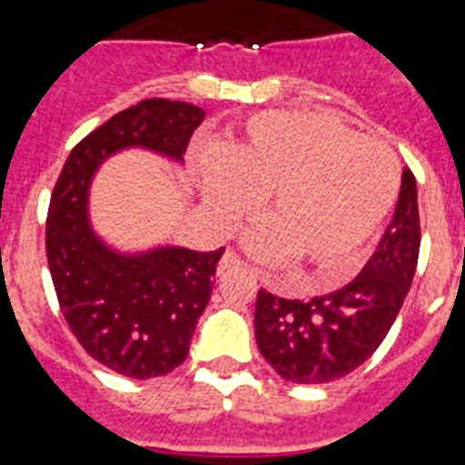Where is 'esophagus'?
<instances>
[{"instance_id":"34e87169","label":"esophagus","mask_w":465,"mask_h":465,"mask_svg":"<svg viewBox=\"0 0 465 465\" xmlns=\"http://www.w3.org/2000/svg\"><path fill=\"white\" fill-rule=\"evenodd\" d=\"M242 266H245V262H242L236 250H227L223 254V259H220V271H236L242 269Z\"/></svg>"}]
</instances>
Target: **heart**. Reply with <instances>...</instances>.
Here are the masks:
<instances>
[{
  "label": "heart",
  "instance_id": "b5f03b06",
  "mask_svg": "<svg viewBox=\"0 0 465 465\" xmlns=\"http://www.w3.org/2000/svg\"><path fill=\"white\" fill-rule=\"evenodd\" d=\"M394 153L317 111H266L224 153L202 160L203 199L224 229L236 227L269 194L271 223L252 248L342 280L371 245L399 196Z\"/></svg>",
  "mask_w": 465,
  "mask_h": 465
}]
</instances>
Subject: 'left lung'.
<instances>
[{
	"instance_id": "8db88e82",
	"label": "left lung",
	"mask_w": 465,
	"mask_h": 465,
	"mask_svg": "<svg viewBox=\"0 0 465 465\" xmlns=\"http://www.w3.org/2000/svg\"><path fill=\"white\" fill-rule=\"evenodd\" d=\"M420 206L412 171L403 169L394 220L361 273L311 301L257 292L254 338L280 378L322 384L345 378L380 347L399 315L420 257Z\"/></svg>"
}]
</instances>
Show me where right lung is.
Masks as SVG:
<instances>
[{"mask_svg":"<svg viewBox=\"0 0 465 465\" xmlns=\"http://www.w3.org/2000/svg\"><path fill=\"white\" fill-rule=\"evenodd\" d=\"M203 118V108L169 99L115 113L71 150L50 196L45 254L62 315L92 359L134 380L185 361L224 248L115 252L90 229L87 187L108 154L132 145L183 160Z\"/></svg>","mask_w":465,"mask_h":465,"instance_id":"right-lung-1","label":"right lung"}]
</instances>
